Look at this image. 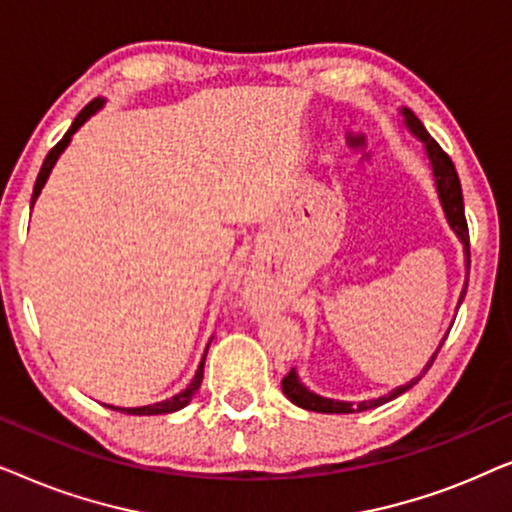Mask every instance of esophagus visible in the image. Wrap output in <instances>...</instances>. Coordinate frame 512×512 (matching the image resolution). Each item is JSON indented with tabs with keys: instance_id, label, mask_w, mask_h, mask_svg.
Returning <instances> with one entry per match:
<instances>
[{
	"instance_id": "esophagus-1",
	"label": "esophagus",
	"mask_w": 512,
	"mask_h": 512,
	"mask_svg": "<svg viewBox=\"0 0 512 512\" xmlns=\"http://www.w3.org/2000/svg\"><path fill=\"white\" fill-rule=\"evenodd\" d=\"M251 298H254V300H256V293H254V291H251Z\"/></svg>"
}]
</instances>
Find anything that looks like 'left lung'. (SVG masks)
<instances>
[{"label":"left lung","mask_w":512,"mask_h":512,"mask_svg":"<svg viewBox=\"0 0 512 512\" xmlns=\"http://www.w3.org/2000/svg\"><path fill=\"white\" fill-rule=\"evenodd\" d=\"M398 114L403 116L405 130H408L410 135L417 139V142L424 144L426 160H429V167H431L433 186H436L438 202H440V207H443L447 226L452 228V233L457 235V240L461 242V247H464L466 282H464V289H461V293H459V303H457V310H459L461 300H464L466 289H468V270H471V244H468V226H466V216H464V195H461L459 174H457V170H454V163L450 160V156H447V153L440 149L436 139H433L429 132H426L422 121H419V118L412 114L408 107L398 109ZM445 338H447V335H445ZM445 338H443V342H445ZM443 342H440V345H443ZM440 345H438V349H440ZM438 349L431 354V359L426 361V366L422 368V373H419L417 377H412L410 382L401 384V387L391 389L389 394L370 398V401L352 403V401H338V398H326V396H321V394H314L312 389H307L305 384L300 382L296 368H291V373L282 380V391H284V396L289 398L293 405H298V408L312 410V412H324V415H352V412L373 410V408H380V405H384V403L394 401L396 396H401L408 389L415 387V384L424 377L426 370L431 368V363L436 361Z\"/></svg>","instance_id":"8db88e82"}]
</instances>
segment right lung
Returning a JSON list of instances; mask_svg holds the SVG:
<instances>
[{
  "mask_svg": "<svg viewBox=\"0 0 512 512\" xmlns=\"http://www.w3.org/2000/svg\"><path fill=\"white\" fill-rule=\"evenodd\" d=\"M104 102H107V100H104V97H97V100L90 102L88 107H83V109H81V114L74 118L72 128H69V130L65 132V137H62L60 142L55 144L51 151H48V156H46V160H44V165H41V170H39L37 184H34L32 207H34V202H37V198H39L41 188L46 186L48 177H51V172H53L55 163H58V158L62 156V153H65V149L69 146V142H72V137L76 135V130H79L81 125L86 123L90 116H95L97 111H100V109L104 107ZM207 349H209V345L205 347V354H202L200 366H198V370H195L193 380L188 382V387H186V389H181L179 394H174L172 398H165V401H158V403H153V405H139V408H116V405H107V408H111V410H118V412H125V415H167V412H177V410H181V408H186V405L191 403V398L195 396V391H198V389H200V384H202V375H205Z\"/></svg>",
  "mask_w": 512,
  "mask_h": 512,
  "instance_id": "add662e5",
  "label": "right lung"
}]
</instances>
